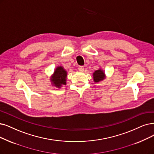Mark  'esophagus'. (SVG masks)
<instances>
[{"label":"esophagus","instance_id":"esophagus-1","mask_svg":"<svg viewBox=\"0 0 154 154\" xmlns=\"http://www.w3.org/2000/svg\"><path fill=\"white\" fill-rule=\"evenodd\" d=\"M78 70L81 72H83L84 71V67L83 66H79L78 67Z\"/></svg>","mask_w":154,"mask_h":154}]
</instances>
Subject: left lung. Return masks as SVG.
<instances>
[{
    "mask_svg": "<svg viewBox=\"0 0 154 154\" xmlns=\"http://www.w3.org/2000/svg\"><path fill=\"white\" fill-rule=\"evenodd\" d=\"M93 78L95 83L100 82L106 78L105 72H104V71L102 69L100 68L99 69L96 70L93 73Z\"/></svg>",
    "mask_w": 154,
    "mask_h": 154,
    "instance_id": "8db88e82",
    "label": "left lung"
}]
</instances>
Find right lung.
<instances>
[{
    "label": "right lung",
    "mask_w": 154,
    "mask_h": 154,
    "mask_svg": "<svg viewBox=\"0 0 154 154\" xmlns=\"http://www.w3.org/2000/svg\"><path fill=\"white\" fill-rule=\"evenodd\" d=\"M67 75V71L64 69L63 66L57 67L51 77L52 85L58 88H60L63 85H66Z\"/></svg>",
    "instance_id": "1"
}]
</instances>
